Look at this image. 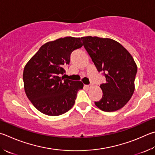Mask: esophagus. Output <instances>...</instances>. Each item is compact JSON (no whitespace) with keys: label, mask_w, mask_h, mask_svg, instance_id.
I'll return each mask as SVG.
<instances>
[{"label":"esophagus","mask_w":155,"mask_h":155,"mask_svg":"<svg viewBox=\"0 0 155 155\" xmlns=\"http://www.w3.org/2000/svg\"><path fill=\"white\" fill-rule=\"evenodd\" d=\"M85 87H87V88L89 89V88H91V87H92V85H85Z\"/></svg>","instance_id":"1"}]
</instances>
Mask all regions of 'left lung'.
Wrapping results in <instances>:
<instances>
[{"label":"left lung","instance_id":"left-lung-1","mask_svg":"<svg viewBox=\"0 0 155 155\" xmlns=\"http://www.w3.org/2000/svg\"><path fill=\"white\" fill-rule=\"evenodd\" d=\"M81 40L97 70L104 71L106 78V83L100 86L102 97L95 102V106L105 112L122 108L135 90L137 65L133 57L113 39L87 36Z\"/></svg>","mask_w":155,"mask_h":155}]
</instances>
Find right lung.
Instances as JSON below:
<instances>
[{"label":"right lung","instance_id":"1","mask_svg":"<svg viewBox=\"0 0 155 155\" xmlns=\"http://www.w3.org/2000/svg\"><path fill=\"white\" fill-rule=\"evenodd\" d=\"M81 38L66 36L47 42L28 61L23 81L25 93L34 106L49 116L64 114L74 106L81 81L65 79L64 66L73 51L83 46Z\"/></svg>","mask_w":155,"mask_h":155}]
</instances>
